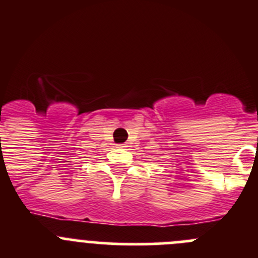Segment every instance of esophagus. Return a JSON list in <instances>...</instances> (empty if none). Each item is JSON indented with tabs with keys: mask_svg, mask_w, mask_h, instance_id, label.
<instances>
[{
	"mask_svg": "<svg viewBox=\"0 0 258 258\" xmlns=\"http://www.w3.org/2000/svg\"><path fill=\"white\" fill-rule=\"evenodd\" d=\"M116 148L124 149V148H126V146H125V144H117V146H116Z\"/></svg>",
	"mask_w": 258,
	"mask_h": 258,
	"instance_id": "obj_1",
	"label": "esophagus"
}]
</instances>
